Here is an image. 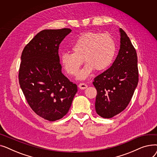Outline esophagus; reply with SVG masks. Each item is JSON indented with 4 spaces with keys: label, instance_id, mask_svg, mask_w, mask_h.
<instances>
[{
    "label": "esophagus",
    "instance_id": "obj_1",
    "mask_svg": "<svg viewBox=\"0 0 157 157\" xmlns=\"http://www.w3.org/2000/svg\"><path fill=\"white\" fill-rule=\"evenodd\" d=\"M78 87H79L80 89H81V90H85V89H86V88L88 87V85H86L85 83H79V84L78 85Z\"/></svg>",
    "mask_w": 157,
    "mask_h": 157
}]
</instances>
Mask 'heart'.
Masks as SVG:
<instances>
[{
  "label": "heart",
  "mask_w": 157,
  "mask_h": 157,
  "mask_svg": "<svg viewBox=\"0 0 157 157\" xmlns=\"http://www.w3.org/2000/svg\"><path fill=\"white\" fill-rule=\"evenodd\" d=\"M116 49L111 35L88 32L81 35L73 44L72 53H62L61 62L67 73L74 76L85 60L87 63L78 72L77 78L85 79L95 69L102 71L108 69L113 62Z\"/></svg>",
  "instance_id": "1"
}]
</instances>
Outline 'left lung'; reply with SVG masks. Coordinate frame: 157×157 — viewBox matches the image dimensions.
Masks as SVG:
<instances>
[{"label": "left lung", "instance_id": "1", "mask_svg": "<svg viewBox=\"0 0 157 157\" xmlns=\"http://www.w3.org/2000/svg\"><path fill=\"white\" fill-rule=\"evenodd\" d=\"M120 48L111 67L94 78L97 90L95 110L102 118H111L124 110L139 81L136 49L125 32L120 29Z\"/></svg>", "mask_w": 157, "mask_h": 157}]
</instances>
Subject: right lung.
<instances>
[{"mask_svg":"<svg viewBox=\"0 0 157 157\" xmlns=\"http://www.w3.org/2000/svg\"><path fill=\"white\" fill-rule=\"evenodd\" d=\"M70 29L39 32L24 48L19 83L26 100L39 117L50 121L62 118L78 91L76 84L62 72L59 48Z\"/></svg>","mask_w":157,"mask_h":157,"instance_id":"obj_1","label":"right lung"}]
</instances>
